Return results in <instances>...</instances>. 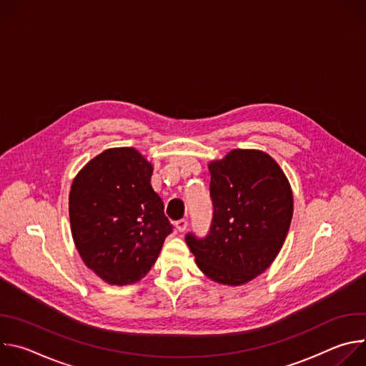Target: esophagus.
I'll return each mask as SVG.
<instances>
[{
  "label": "esophagus",
  "mask_w": 366,
  "mask_h": 366,
  "mask_svg": "<svg viewBox=\"0 0 366 366\" xmlns=\"http://www.w3.org/2000/svg\"><path fill=\"white\" fill-rule=\"evenodd\" d=\"M187 224H188V222H187L185 219H181V220H178V222L175 223V227H177V230H178L179 233H182V232L187 229Z\"/></svg>",
  "instance_id": "34e87169"
}]
</instances>
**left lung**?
I'll return each mask as SVG.
<instances>
[{
    "label": "left lung",
    "mask_w": 366,
    "mask_h": 366,
    "mask_svg": "<svg viewBox=\"0 0 366 366\" xmlns=\"http://www.w3.org/2000/svg\"><path fill=\"white\" fill-rule=\"evenodd\" d=\"M213 220L202 239L185 242L198 268L224 285H242L265 272L287 237L294 198L291 185L262 150L234 149L208 165Z\"/></svg>",
    "instance_id": "obj_1"
}]
</instances>
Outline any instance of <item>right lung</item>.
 <instances>
[{"instance_id":"right-lung-1","label":"right lung","mask_w":366,"mask_h":366,"mask_svg":"<svg viewBox=\"0 0 366 366\" xmlns=\"http://www.w3.org/2000/svg\"><path fill=\"white\" fill-rule=\"evenodd\" d=\"M153 172L133 147L107 149L75 177L69 220L84 264L102 281H140L158 259L172 224L150 185Z\"/></svg>"}]
</instances>
